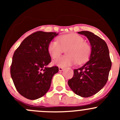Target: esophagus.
<instances>
[{
	"label": "esophagus",
	"instance_id": "obj_1",
	"mask_svg": "<svg viewBox=\"0 0 120 120\" xmlns=\"http://www.w3.org/2000/svg\"><path fill=\"white\" fill-rule=\"evenodd\" d=\"M59 70L60 71H62L63 70V67H59Z\"/></svg>",
	"mask_w": 120,
	"mask_h": 120
}]
</instances>
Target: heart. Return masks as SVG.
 <instances>
[{
  "mask_svg": "<svg viewBox=\"0 0 120 120\" xmlns=\"http://www.w3.org/2000/svg\"><path fill=\"white\" fill-rule=\"evenodd\" d=\"M66 56L58 58L54 63L60 67L70 66L77 63L81 64L89 59L92 48L89 43L84 41V38L76 34H68L60 36L57 40H53L49 43L48 51L53 59L57 58L66 49Z\"/></svg>",
  "mask_w": 120,
  "mask_h": 120,
  "instance_id": "obj_1",
  "label": "heart"
}]
</instances>
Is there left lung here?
I'll list each match as a JSON object with an SVG mask.
<instances>
[{"instance_id": "left-lung-1", "label": "left lung", "mask_w": 120, "mask_h": 120, "mask_svg": "<svg viewBox=\"0 0 120 120\" xmlns=\"http://www.w3.org/2000/svg\"><path fill=\"white\" fill-rule=\"evenodd\" d=\"M90 42L92 52L90 60L83 66L74 70V75L68 81L71 90L83 98L93 96L100 91L109 78L112 61L106 42L89 31L78 32Z\"/></svg>"}]
</instances>
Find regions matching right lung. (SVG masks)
Returning <instances> with one entry per match:
<instances>
[{
    "instance_id": "right-lung-1",
    "label": "right lung",
    "mask_w": 120,
    "mask_h": 120,
    "mask_svg": "<svg viewBox=\"0 0 120 120\" xmlns=\"http://www.w3.org/2000/svg\"><path fill=\"white\" fill-rule=\"evenodd\" d=\"M58 34L37 31L24 39L15 50L10 67L13 83L19 94L35 100L49 90L57 66L47 67L51 62L48 51L50 42Z\"/></svg>"
}]
</instances>
